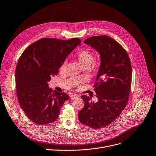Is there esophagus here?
Masks as SVG:
<instances>
[{"instance_id":"1","label":"esophagus","mask_w":156,"mask_h":156,"mask_svg":"<svg viewBox=\"0 0 156 156\" xmlns=\"http://www.w3.org/2000/svg\"><path fill=\"white\" fill-rule=\"evenodd\" d=\"M77 98H78V96L76 95V94H71V95L70 96V99H71V100H74V99H76Z\"/></svg>"}]
</instances>
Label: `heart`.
I'll return each mask as SVG.
<instances>
[{
	"instance_id": "obj_1",
	"label": "heart",
	"mask_w": 156,
	"mask_h": 156,
	"mask_svg": "<svg viewBox=\"0 0 156 156\" xmlns=\"http://www.w3.org/2000/svg\"><path fill=\"white\" fill-rule=\"evenodd\" d=\"M75 57H76V58L79 62V63L80 64L81 68L83 66L90 67V66L93 63L94 60L93 53L87 49H83L79 51L76 55ZM66 63H67V62L65 60L60 65L59 70L61 73H63L65 71Z\"/></svg>"
}]
</instances>
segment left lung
Returning a JSON list of instances; mask_svg holds the SVG:
<instances>
[{"label": "left lung", "instance_id": "left-lung-1", "mask_svg": "<svg viewBox=\"0 0 156 156\" xmlns=\"http://www.w3.org/2000/svg\"><path fill=\"white\" fill-rule=\"evenodd\" d=\"M83 43L97 51L101 65L94 90L98 99L81 96L84 107L79 112V121L91 128H103L110 124L126 107L132 82V67L128 54L117 41L107 35L94 36Z\"/></svg>", "mask_w": 156, "mask_h": 156}]
</instances>
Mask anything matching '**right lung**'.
Listing matches in <instances>:
<instances>
[{
	"label": "right lung",
	"mask_w": 156,
	"mask_h": 156,
	"mask_svg": "<svg viewBox=\"0 0 156 156\" xmlns=\"http://www.w3.org/2000/svg\"><path fill=\"white\" fill-rule=\"evenodd\" d=\"M81 41L42 38L23 52L15 73L16 90L20 105L34 122L44 125L55 121L64 102L65 93L52 91L48 82L57 75L58 68Z\"/></svg>",
	"instance_id": "add662e5"
}]
</instances>
